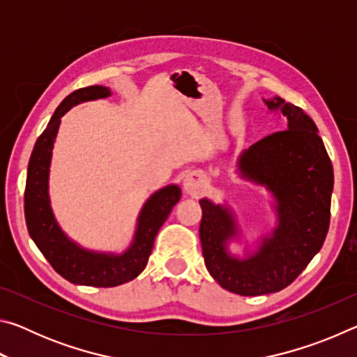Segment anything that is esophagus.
<instances>
[{
	"label": "esophagus",
	"mask_w": 357,
	"mask_h": 357,
	"mask_svg": "<svg viewBox=\"0 0 357 357\" xmlns=\"http://www.w3.org/2000/svg\"><path fill=\"white\" fill-rule=\"evenodd\" d=\"M202 178L198 176V174H187V176L184 178V190L187 193H192V195H197V193H200L202 190Z\"/></svg>",
	"instance_id": "34e87169"
}]
</instances>
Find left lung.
Masks as SVG:
<instances>
[{"label": "left lung", "instance_id": "left-lung-1", "mask_svg": "<svg viewBox=\"0 0 357 357\" xmlns=\"http://www.w3.org/2000/svg\"><path fill=\"white\" fill-rule=\"evenodd\" d=\"M287 118L282 132L264 137L241 153L243 179L263 185L274 198L277 227L245 258L228 252L239 238L227 204L200 200V241L204 264L222 288L241 296L277 293L287 288L321 249L329 229L334 170L309 114L280 98L264 100Z\"/></svg>", "mask_w": 357, "mask_h": 357}]
</instances>
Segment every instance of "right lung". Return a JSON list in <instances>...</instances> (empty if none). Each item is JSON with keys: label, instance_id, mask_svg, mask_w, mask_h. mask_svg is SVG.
I'll return each mask as SVG.
<instances>
[{"label": "right lung", "instance_id": "obj_1", "mask_svg": "<svg viewBox=\"0 0 357 357\" xmlns=\"http://www.w3.org/2000/svg\"><path fill=\"white\" fill-rule=\"evenodd\" d=\"M112 91L105 86H86L77 89L66 98L50 118L47 129L34 144L28 164L25 187V219L28 233L42 255L56 273L75 285L118 287L134 280L146 268L154 239L174 204L179 202L181 189L170 184L154 192L138 214L137 228L132 244L123 253L94 252L74 243L53 214L48 195L52 149L55 144L61 118L82 102L105 99Z\"/></svg>", "mask_w": 357, "mask_h": 357}]
</instances>
